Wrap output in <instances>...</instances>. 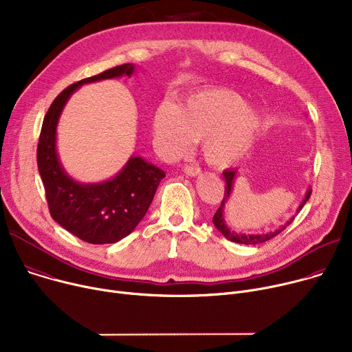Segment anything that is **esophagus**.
Here are the masks:
<instances>
[{
    "instance_id": "1",
    "label": "esophagus",
    "mask_w": 352,
    "mask_h": 352,
    "mask_svg": "<svg viewBox=\"0 0 352 352\" xmlns=\"http://www.w3.org/2000/svg\"><path fill=\"white\" fill-rule=\"evenodd\" d=\"M183 172H184L186 176H190V177H196V176H199L201 173V170L197 166H186L183 169Z\"/></svg>"
}]
</instances>
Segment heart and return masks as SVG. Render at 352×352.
Instances as JSON below:
<instances>
[{
  "label": "heart",
  "mask_w": 352,
  "mask_h": 352,
  "mask_svg": "<svg viewBox=\"0 0 352 352\" xmlns=\"http://www.w3.org/2000/svg\"><path fill=\"white\" fill-rule=\"evenodd\" d=\"M261 126V111L227 89L201 90L179 107L162 104L153 118L157 148L165 157L184 153L193 141L201 140L206 162L220 169L244 159Z\"/></svg>",
  "instance_id": "obj_1"
}]
</instances>
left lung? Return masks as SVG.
<instances>
[{"instance_id":"left-lung-1","label":"left lung","mask_w":352,"mask_h":352,"mask_svg":"<svg viewBox=\"0 0 352 352\" xmlns=\"http://www.w3.org/2000/svg\"><path fill=\"white\" fill-rule=\"evenodd\" d=\"M223 176L226 179V195H224V199H223V203H221L220 208L217 210V212L214 214L212 223H214L215 228H217L227 239H230L232 242H236V244H245V245L262 244V242H266L269 239H272L274 236H276L278 234H280L294 220V217H292L285 224L279 226L276 230L267 231V232H261V234H242V232H236V231L231 230L227 226V221H226V217H224V208H226V204L230 201V197L232 195L234 184H235V180H236V176H238V169H227V170L223 172ZM310 195H311V188L309 187L306 190V195H305L302 203L299 204V207H297V210H296L297 212H299L303 208L306 201L310 199Z\"/></svg>"}]
</instances>
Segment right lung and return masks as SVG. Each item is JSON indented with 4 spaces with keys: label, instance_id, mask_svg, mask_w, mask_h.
Instances as JSON below:
<instances>
[{
    "label": "right lung",
    "instance_id": "add662e5",
    "mask_svg": "<svg viewBox=\"0 0 352 352\" xmlns=\"http://www.w3.org/2000/svg\"><path fill=\"white\" fill-rule=\"evenodd\" d=\"M135 69L133 63H125L80 80L55 98L43 118L36 157L50 215L65 230L89 244H114L137 228L165 172L142 156L132 155L110 179L97 183L73 179L58 153L59 118L72 94L83 85L131 77Z\"/></svg>",
    "mask_w": 352,
    "mask_h": 352
}]
</instances>
